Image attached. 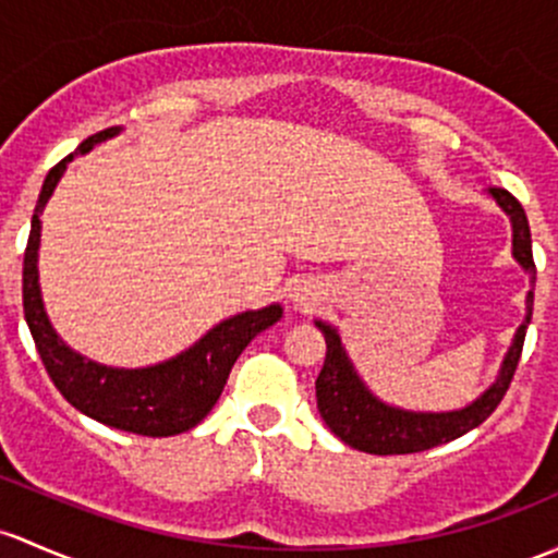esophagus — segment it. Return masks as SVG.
<instances>
[{"instance_id": "obj_1", "label": "esophagus", "mask_w": 558, "mask_h": 558, "mask_svg": "<svg viewBox=\"0 0 558 558\" xmlns=\"http://www.w3.org/2000/svg\"><path fill=\"white\" fill-rule=\"evenodd\" d=\"M294 296H296V302H299V304L307 302V294H294Z\"/></svg>"}]
</instances>
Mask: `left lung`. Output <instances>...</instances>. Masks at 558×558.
Listing matches in <instances>:
<instances>
[{"instance_id":"8db88e82","label":"left lung","mask_w":558,"mask_h":558,"mask_svg":"<svg viewBox=\"0 0 558 558\" xmlns=\"http://www.w3.org/2000/svg\"><path fill=\"white\" fill-rule=\"evenodd\" d=\"M492 197L497 205L511 216L513 225V256L526 272L532 275V291L526 294V318L515 331V339L502 361L500 377L497 383L476 398L471 407L460 412L444 414H425V412H403V409L387 407L377 401L366 385L357 379L353 363L344 355L342 342H339L337 328L326 326L324 320H315V326L326 337V361L315 379V396H318L320 417L337 438H342L348 447L368 451V454H412V451H425L438 447V444L454 441L465 436L468 430L478 427L481 422L489 417L500 407L502 396L511 387V379L519 366L521 348H524L526 326L532 318V302H535V259H532V234L530 221H526L524 208L502 186H492Z\"/></svg>"}]
</instances>
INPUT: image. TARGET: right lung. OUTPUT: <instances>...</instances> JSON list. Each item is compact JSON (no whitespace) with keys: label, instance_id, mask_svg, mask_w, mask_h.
Returning <instances> with one entry per match:
<instances>
[{"label":"right lung","instance_id":"1","mask_svg":"<svg viewBox=\"0 0 558 558\" xmlns=\"http://www.w3.org/2000/svg\"><path fill=\"white\" fill-rule=\"evenodd\" d=\"M117 133L120 128H107V131L82 141L80 151H87L93 144L117 136ZM72 157L74 155L63 157L47 173L32 216L26 254H23V315H26L28 331H32L37 353L45 363V372L50 374L52 385L74 409L104 425L117 427V430L149 438L190 430L219 401L227 377L245 344L275 320H280L283 310L280 304H269L264 310L234 315L225 324L210 328L195 348L175 355L173 361L160 363V366L109 368L72 353L47 320L37 275L39 230H43L39 216Z\"/></svg>","mask_w":558,"mask_h":558}]
</instances>
